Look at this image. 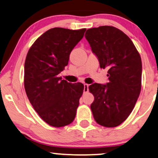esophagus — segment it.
Returning a JSON list of instances; mask_svg holds the SVG:
<instances>
[{"label":"esophagus","instance_id":"obj_1","mask_svg":"<svg viewBox=\"0 0 158 158\" xmlns=\"http://www.w3.org/2000/svg\"><path fill=\"white\" fill-rule=\"evenodd\" d=\"M89 90V85L87 84H84V93H87Z\"/></svg>","mask_w":158,"mask_h":158}]
</instances>
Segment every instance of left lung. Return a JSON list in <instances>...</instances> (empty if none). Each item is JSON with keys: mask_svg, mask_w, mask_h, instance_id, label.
<instances>
[{"mask_svg": "<svg viewBox=\"0 0 158 158\" xmlns=\"http://www.w3.org/2000/svg\"><path fill=\"white\" fill-rule=\"evenodd\" d=\"M85 38L101 69H109V82L89 86L94 95L90 105L94 119L102 126L117 127L127 118L140 94V55L130 38L112 26L88 29Z\"/></svg>", "mask_w": 158, "mask_h": 158, "instance_id": "8db88e82", "label": "left lung"}]
</instances>
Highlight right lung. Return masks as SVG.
<instances>
[{"instance_id": "right-lung-1", "label": "right lung", "mask_w": 158, "mask_h": 158, "mask_svg": "<svg viewBox=\"0 0 158 158\" xmlns=\"http://www.w3.org/2000/svg\"><path fill=\"white\" fill-rule=\"evenodd\" d=\"M86 31L63 27L49 29L30 48L25 62V89L41 118L53 127L74 119L84 85L62 80L58 74L68 65L70 53Z\"/></svg>"}]
</instances>
